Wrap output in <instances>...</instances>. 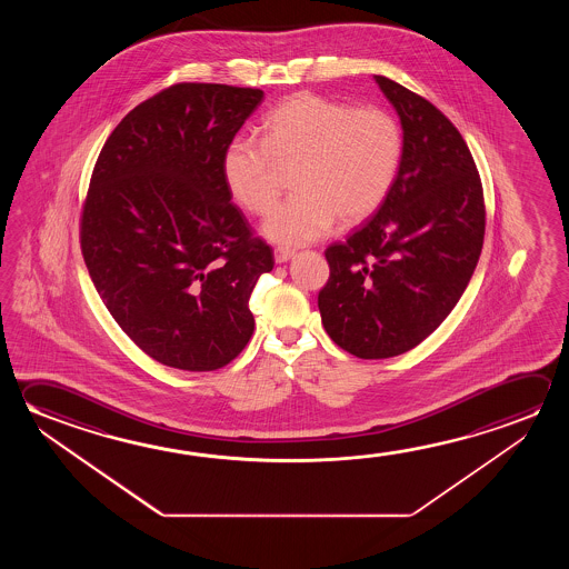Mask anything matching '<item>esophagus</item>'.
<instances>
[{
    "label": "esophagus",
    "instance_id": "34e87169",
    "mask_svg": "<svg viewBox=\"0 0 569 569\" xmlns=\"http://www.w3.org/2000/svg\"><path fill=\"white\" fill-rule=\"evenodd\" d=\"M291 258H293L291 250H286V248H276V250H273V260H276V263H286V261L291 260Z\"/></svg>",
    "mask_w": 569,
    "mask_h": 569
}]
</instances>
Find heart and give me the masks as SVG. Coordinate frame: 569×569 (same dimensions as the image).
<instances>
[{
    "label": "heart",
    "instance_id": "heart-1",
    "mask_svg": "<svg viewBox=\"0 0 569 569\" xmlns=\"http://www.w3.org/2000/svg\"><path fill=\"white\" fill-rule=\"evenodd\" d=\"M401 159V127L389 112L298 93L266 117L263 140L236 137L226 147L222 172L238 204L266 214L280 194V168L296 167V196L268 216L261 233L281 246H306L337 218L353 226L373 216Z\"/></svg>",
    "mask_w": 569,
    "mask_h": 569
}]
</instances>
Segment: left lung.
I'll return each instance as SVG.
<instances>
[{"label":"left lung","instance_id":"1","mask_svg":"<svg viewBox=\"0 0 569 569\" xmlns=\"http://www.w3.org/2000/svg\"><path fill=\"white\" fill-rule=\"evenodd\" d=\"M399 114L402 159L377 214L327 248L317 306L329 337L361 359L427 339L455 309L485 242V196L462 134L435 104L375 76Z\"/></svg>","mask_w":569,"mask_h":569}]
</instances>
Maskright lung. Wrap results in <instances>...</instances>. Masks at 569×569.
I'll return each mask as SVG.
<instances>
[{"instance_id": "obj_1", "label": "right lung", "mask_w": 569, "mask_h": 569, "mask_svg": "<svg viewBox=\"0 0 569 569\" xmlns=\"http://www.w3.org/2000/svg\"><path fill=\"white\" fill-rule=\"evenodd\" d=\"M260 89L180 83L134 107L94 164L81 248L122 331L182 371L230 363L253 333L250 293L273 268L222 172Z\"/></svg>"}]
</instances>
